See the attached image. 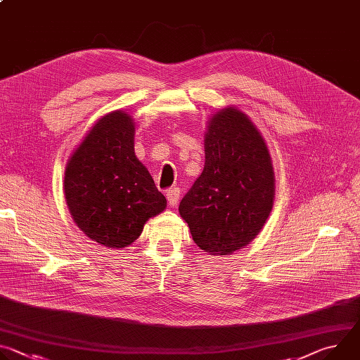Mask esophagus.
Returning a JSON list of instances; mask_svg holds the SVG:
<instances>
[{
  "instance_id": "1",
  "label": "esophagus",
  "mask_w": 360,
  "mask_h": 360,
  "mask_svg": "<svg viewBox=\"0 0 360 360\" xmlns=\"http://www.w3.org/2000/svg\"><path fill=\"white\" fill-rule=\"evenodd\" d=\"M179 195H181L179 188H171L167 191V199H168V203L171 205V207H176V203L179 200Z\"/></svg>"
}]
</instances>
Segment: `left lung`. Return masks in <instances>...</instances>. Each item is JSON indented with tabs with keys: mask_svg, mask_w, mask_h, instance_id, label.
<instances>
[{
	"mask_svg": "<svg viewBox=\"0 0 360 360\" xmlns=\"http://www.w3.org/2000/svg\"><path fill=\"white\" fill-rule=\"evenodd\" d=\"M275 175L261 132L242 111L214 114L205 132V167L179 203L192 239L211 255L245 248L264 228Z\"/></svg>",
	"mask_w": 360,
	"mask_h": 360,
	"instance_id": "1",
	"label": "left lung"
}]
</instances>
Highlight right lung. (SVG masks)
Wrapping results in <instances>:
<instances>
[{
	"instance_id": "add662e5",
	"label": "right lung",
	"mask_w": 360,
	"mask_h": 360,
	"mask_svg": "<svg viewBox=\"0 0 360 360\" xmlns=\"http://www.w3.org/2000/svg\"><path fill=\"white\" fill-rule=\"evenodd\" d=\"M129 114L102 117L72 152L64 192L77 226L92 240L120 249L136 240L145 222L160 215L167 199L134 150Z\"/></svg>"
}]
</instances>
